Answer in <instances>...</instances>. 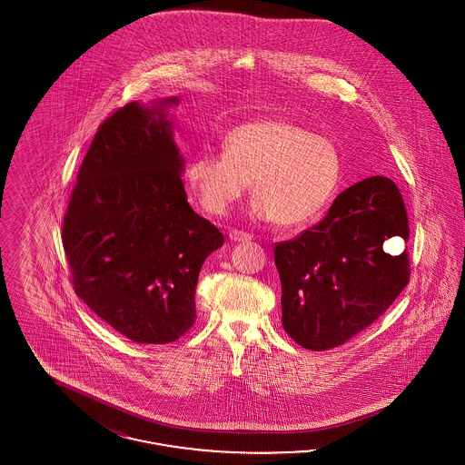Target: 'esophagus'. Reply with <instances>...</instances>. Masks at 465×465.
Segmentation results:
<instances>
[{"label":"esophagus","mask_w":465,"mask_h":465,"mask_svg":"<svg viewBox=\"0 0 465 465\" xmlns=\"http://www.w3.org/2000/svg\"><path fill=\"white\" fill-rule=\"evenodd\" d=\"M228 237H230L232 242H247V241L252 239L251 233H245L242 230H230Z\"/></svg>","instance_id":"34e87169"}]
</instances>
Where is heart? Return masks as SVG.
<instances>
[{
  "instance_id": "b5f03b06",
  "label": "heart",
  "mask_w": 465,
  "mask_h": 465,
  "mask_svg": "<svg viewBox=\"0 0 465 465\" xmlns=\"http://www.w3.org/2000/svg\"><path fill=\"white\" fill-rule=\"evenodd\" d=\"M341 174L336 146L328 137L282 120L247 122L223 137L222 152H200L186 179L202 209L226 214L251 190V213L258 220L298 226L331 199Z\"/></svg>"
}]
</instances>
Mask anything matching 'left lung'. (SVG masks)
I'll return each instance as SVG.
<instances>
[{"instance_id": "8db88e82", "label": "left lung", "mask_w": 465, "mask_h": 465, "mask_svg": "<svg viewBox=\"0 0 465 465\" xmlns=\"http://www.w3.org/2000/svg\"><path fill=\"white\" fill-rule=\"evenodd\" d=\"M408 235L396 183L373 176L341 192L322 222L277 243L289 336L303 349L328 351L375 322L410 281L408 252L391 254L385 242Z\"/></svg>"}]
</instances>
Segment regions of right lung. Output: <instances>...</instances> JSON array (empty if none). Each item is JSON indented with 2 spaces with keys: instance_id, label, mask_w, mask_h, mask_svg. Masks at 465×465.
Instances as JSON below:
<instances>
[{
  "instance_id": "obj_1",
  "label": "right lung",
  "mask_w": 465,
  "mask_h": 465,
  "mask_svg": "<svg viewBox=\"0 0 465 465\" xmlns=\"http://www.w3.org/2000/svg\"><path fill=\"white\" fill-rule=\"evenodd\" d=\"M137 101L101 124L63 224L73 288L135 343H171L197 317L195 289L222 232L188 203L167 108Z\"/></svg>"
}]
</instances>
